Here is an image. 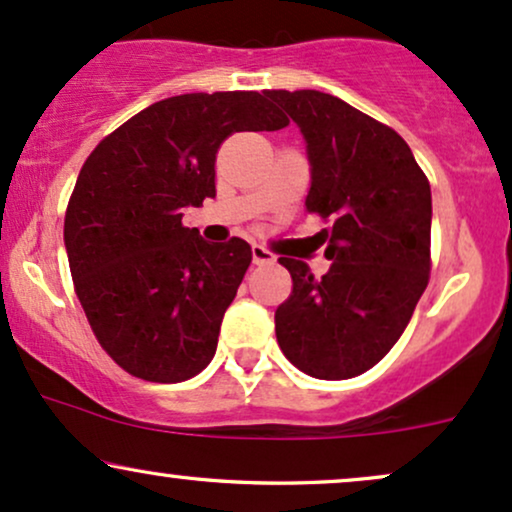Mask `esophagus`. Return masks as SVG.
I'll return each mask as SVG.
<instances>
[{"label": "esophagus", "instance_id": "obj_1", "mask_svg": "<svg viewBox=\"0 0 512 512\" xmlns=\"http://www.w3.org/2000/svg\"><path fill=\"white\" fill-rule=\"evenodd\" d=\"M276 260L274 252H269L264 245H252V262L255 264H272Z\"/></svg>", "mask_w": 512, "mask_h": 512}]
</instances>
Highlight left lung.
<instances>
[{
    "label": "left lung",
    "mask_w": 512,
    "mask_h": 512,
    "mask_svg": "<svg viewBox=\"0 0 512 512\" xmlns=\"http://www.w3.org/2000/svg\"><path fill=\"white\" fill-rule=\"evenodd\" d=\"M308 144L305 209L322 228L330 272L293 257L291 296L276 308V342L320 380L366 373L395 346L431 276V185L392 127L320 91H269Z\"/></svg>",
    "instance_id": "obj_1"
}]
</instances>
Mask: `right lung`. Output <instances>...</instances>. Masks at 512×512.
Instances as JSON below:
<instances>
[{"label": "right lung", "mask_w": 512, "mask_h": 512, "mask_svg": "<svg viewBox=\"0 0 512 512\" xmlns=\"http://www.w3.org/2000/svg\"><path fill=\"white\" fill-rule=\"evenodd\" d=\"M286 125L267 93H185L129 117L86 158L64 245L88 325L129 375L182 383L209 366L252 250L207 243L182 209L216 197V154L233 132Z\"/></svg>", "instance_id": "obj_1"}]
</instances>
